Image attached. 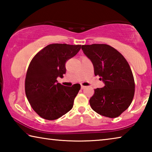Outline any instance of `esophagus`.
<instances>
[{
	"label": "esophagus",
	"instance_id": "1",
	"mask_svg": "<svg viewBox=\"0 0 152 152\" xmlns=\"http://www.w3.org/2000/svg\"><path fill=\"white\" fill-rule=\"evenodd\" d=\"M86 88V86H81V89H82V90H83V89H84V88Z\"/></svg>",
	"mask_w": 152,
	"mask_h": 152
}]
</instances>
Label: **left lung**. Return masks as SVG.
Segmentation results:
<instances>
[{
	"label": "left lung",
	"mask_w": 152,
	"mask_h": 152,
	"mask_svg": "<svg viewBox=\"0 0 152 152\" xmlns=\"http://www.w3.org/2000/svg\"><path fill=\"white\" fill-rule=\"evenodd\" d=\"M104 86L94 90L90 104L98 114L115 118L130 106L135 93L132 70L121 53L107 44L82 45Z\"/></svg>",
	"instance_id": "obj_1"
}]
</instances>
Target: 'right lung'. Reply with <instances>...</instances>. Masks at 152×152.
I'll return each mask as SVG.
<instances>
[{
	"instance_id": "right-lung-1",
	"label": "right lung",
	"mask_w": 152,
	"mask_h": 152,
	"mask_svg": "<svg viewBox=\"0 0 152 152\" xmlns=\"http://www.w3.org/2000/svg\"><path fill=\"white\" fill-rule=\"evenodd\" d=\"M80 49L81 45L53 43L39 51L30 62L25 78V94L33 109L43 119H57L72 109L80 85H61L57 78H63L66 61Z\"/></svg>"
}]
</instances>
